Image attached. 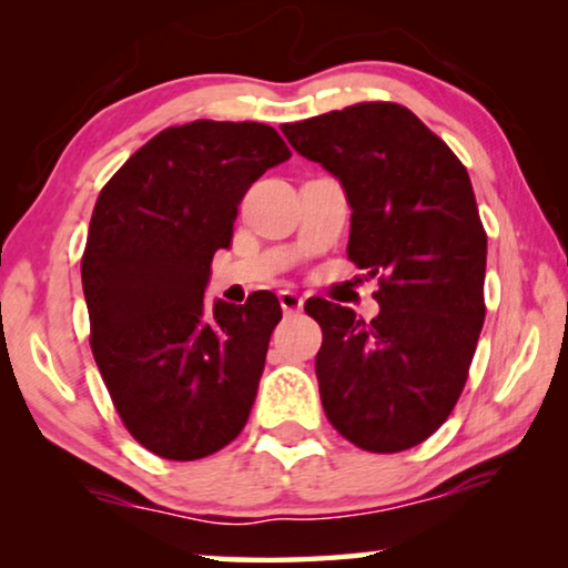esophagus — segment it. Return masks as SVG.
I'll return each instance as SVG.
<instances>
[{"mask_svg":"<svg viewBox=\"0 0 568 568\" xmlns=\"http://www.w3.org/2000/svg\"><path fill=\"white\" fill-rule=\"evenodd\" d=\"M278 305H282L286 315H294V313H302V305H305V302H302L300 294L284 290V292H278Z\"/></svg>","mask_w":568,"mask_h":568,"instance_id":"obj_1","label":"esophagus"}]
</instances>
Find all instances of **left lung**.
<instances>
[{"label":"left lung","instance_id":"left-lung-1","mask_svg":"<svg viewBox=\"0 0 568 568\" xmlns=\"http://www.w3.org/2000/svg\"><path fill=\"white\" fill-rule=\"evenodd\" d=\"M284 136L352 206L348 258L379 274V313L305 305L323 328L315 375L328 422L367 453L432 437L460 398L484 328L486 232L468 170L398 103H359Z\"/></svg>","mask_w":568,"mask_h":568}]
</instances>
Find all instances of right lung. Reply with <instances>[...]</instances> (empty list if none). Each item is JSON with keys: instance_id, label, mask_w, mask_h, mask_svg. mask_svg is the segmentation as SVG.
Wrapping results in <instances>:
<instances>
[{"instance_id": "obj_1", "label": "right lung", "mask_w": 568, "mask_h": 568, "mask_svg": "<svg viewBox=\"0 0 568 568\" xmlns=\"http://www.w3.org/2000/svg\"><path fill=\"white\" fill-rule=\"evenodd\" d=\"M292 152L255 121L160 131L100 191L82 258L90 346L139 445L199 460L243 432L258 393L276 294L204 305L251 183Z\"/></svg>"}]
</instances>
